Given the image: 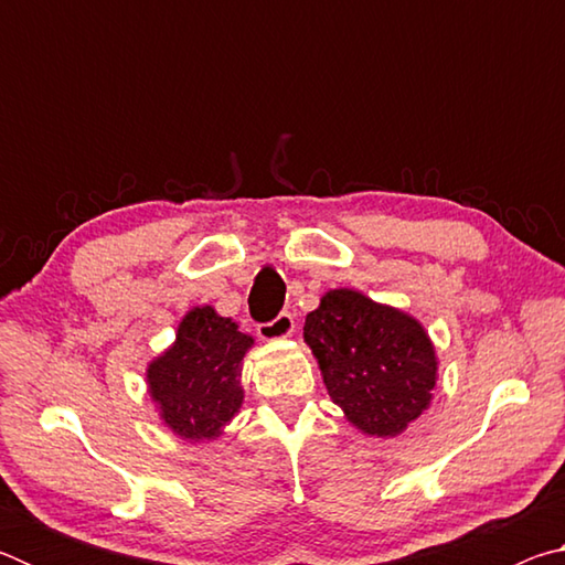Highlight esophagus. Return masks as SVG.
<instances>
[{"label": "esophagus", "mask_w": 565, "mask_h": 565, "mask_svg": "<svg viewBox=\"0 0 565 565\" xmlns=\"http://www.w3.org/2000/svg\"><path fill=\"white\" fill-rule=\"evenodd\" d=\"M256 333H259L264 341H279V339L291 337V333H294V317L289 311H281L274 321L259 323V327H256Z\"/></svg>", "instance_id": "34e87169"}]
</instances>
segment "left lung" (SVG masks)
<instances>
[{"instance_id": "left-lung-1", "label": "left lung", "mask_w": 565, "mask_h": 565, "mask_svg": "<svg viewBox=\"0 0 565 565\" xmlns=\"http://www.w3.org/2000/svg\"><path fill=\"white\" fill-rule=\"evenodd\" d=\"M333 404L369 436H398L431 404L436 351L408 313L333 289L303 323Z\"/></svg>"}]
</instances>
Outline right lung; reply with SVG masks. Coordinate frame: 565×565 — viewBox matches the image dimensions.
<instances>
[{
  "instance_id": "obj_1",
  "label": "right lung",
  "mask_w": 565,
  "mask_h": 565,
  "mask_svg": "<svg viewBox=\"0 0 565 565\" xmlns=\"http://www.w3.org/2000/svg\"><path fill=\"white\" fill-rule=\"evenodd\" d=\"M254 339L212 306H196L179 323L177 341L149 363V394L164 424L181 438H216L242 408V361Z\"/></svg>"
}]
</instances>
